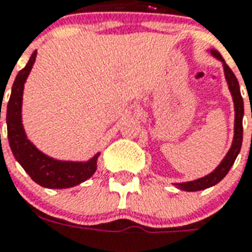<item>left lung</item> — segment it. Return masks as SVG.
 Wrapping results in <instances>:
<instances>
[{
  "label": "left lung",
  "mask_w": 252,
  "mask_h": 252,
  "mask_svg": "<svg viewBox=\"0 0 252 252\" xmlns=\"http://www.w3.org/2000/svg\"><path fill=\"white\" fill-rule=\"evenodd\" d=\"M211 55L213 57H216L217 60H220L222 63L223 66V73H225V78H226L227 86H229V90L231 93V96H233V102H234V112H235V119H234V138H233V142H231V146L229 152L226 153V156L223 157V159L221 161L217 167L208 175L203 176V178H199L196 180H191V182H183V183H175L176 188H179L182 191H188V192H195V191H201V189H205V188L213 187L216 184L221 182V180L226 176V174L229 172V170L231 168L233 163H234L235 158L241 152V146H242V140H243V114H245V110H243V98L241 95V90H239V84L237 77L234 76V73L231 72V69L229 68L225 63V60L222 59V56L220 55L219 51L216 49H211L209 51Z\"/></svg>",
  "instance_id": "1"
}]
</instances>
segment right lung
<instances>
[{
	"label": "right lung",
	"mask_w": 252,
	"mask_h": 252,
	"mask_svg": "<svg viewBox=\"0 0 252 252\" xmlns=\"http://www.w3.org/2000/svg\"><path fill=\"white\" fill-rule=\"evenodd\" d=\"M35 59L36 51L31 55L25 68L18 73L11 87V95L6 110L10 149L19 165L31 176V179L41 187L56 189L74 187L94 175V172L96 171V161L100 153H96L86 162L59 161L41 153L27 138L22 124V100L25 82L32 69Z\"/></svg>",
	"instance_id": "add662e5"
}]
</instances>
